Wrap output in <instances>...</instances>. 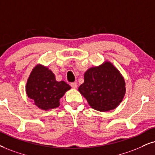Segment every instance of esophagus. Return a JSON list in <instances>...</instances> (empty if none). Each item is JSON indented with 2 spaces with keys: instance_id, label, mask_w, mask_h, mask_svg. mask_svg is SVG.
<instances>
[{
  "instance_id": "1",
  "label": "esophagus",
  "mask_w": 155,
  "mask_h": 155,
  "mask_svg": "<svg viewBox=\"0 0 155 155\" xmlns=\"http://www.w3.org/2000/svg\"><path fill=\"white\" fill-rule=\"evenodd\" d=\"M71 87L73 88V89H76V88H77V87H78L77 82H76V81L72 82V83H71Z\"/></svg>"
}]
</instances>
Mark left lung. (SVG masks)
Segmentation results:
<instances>
[{
  "label": "left lung",
  "instance_id": "left-lung-1",
  "mask_svg": "<svg viewBox=\"0 0 155 155\" xmlns=\"http://www.w3.org/2000/svg\"><path fill=\"white\" fill-rule=\"evenodd\" d=\"M79 91L91 108L107 111L118 107L124 97V78L109 62L92 67L84 74V82Z\"/></svg>",
  "mask_w": 155,
  "mask_h": 155
}]
</instances>
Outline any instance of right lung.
I'll list each match as a JSON object with an SVG mask.
<instances>
[{
  "mask_svg": "<svg viewBox=\"0 0 155 155\" xmlns=\"http://www.w3.org/2000/svg\"><path fill=\"white\" fill-rule=\"evenodd\" d=\"M71 87L65 81H57L54 74L48 68L38 65L33 69L26 84L28 97L40 109L56 108L60 99Z\"/></svg>",
  "mask_w": 155,
  "mask_h": 155,
  "instance_id": "obj_1",
  "label": "right lung"
}]
</instances>
